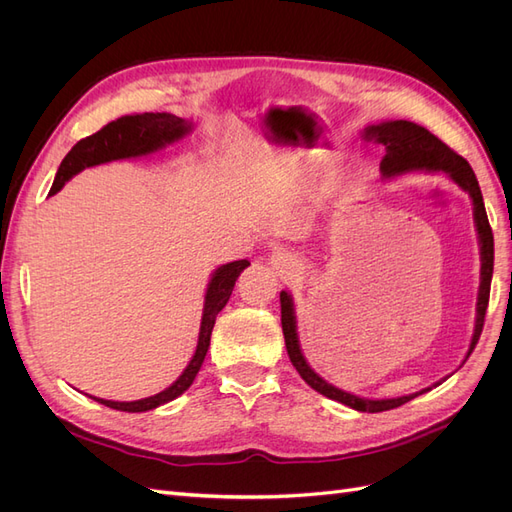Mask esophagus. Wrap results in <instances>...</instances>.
<instances>
[{
  "label": "esophagus",
  "mask_w": 512,
  "mask_h": 512,
  "mask_svg": "<svg viewBox=\"0 0 512 512\" xmlns=\"http://www.w3.org/2000/svg\"><path fill=\"white\" fill-rule=\"evenodd\" d=\"M271 265H273V269H277V273L280 275H292L299 271V262L294 260L290 254H275L271 258Z\"/></svg>",
  "instance_id": "obj_1"
}]
</instances>
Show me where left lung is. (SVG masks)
<instances>
[{
  "label": "left lung",
  "mask_w": 512,
  "mask_h": 512,
  "mask_svg": "<svg viewBox=\"0 0 512 512\" xmlns=\"http://www.w3.org/2000/svg\"><path fill=\"white\" fill-rule=\"evenodd\" d=\"M365 141H374L384 145L386 156L380 162V173L384 179H393L406 173H416V170H427V173H444L451 177L463 192H468L472 198L474 207V226L478 232V245H480V286H478V301H476V324H474V335L468 348L466 359L472 354V350L478 344L480 331H483L485 314L489 305V290H491V275H493V232L487 220V211L483 203V194H480L478 181L472 166L463 160L459 153H455L451 147L444 145L438 136H433L427 128L418 126L414 121L397 119V121H382L376 126H367L363 130ZM280 303H282V331L286 339V350L290 356V363L294 369L299 371L301 378L312 386L314 391L320 395L339 401V404L350 406L359 412H384L393 410L408 404L410 399L423 395L431 389L416 391L412 395L404 397H393V399H367L346 393L337 386L322 380L316 371L307 365L305 356L301 352L299 335H297V316H294V303L292 297L282 290L280 292ZM461 363V365H463ZM436 382L433 386H438Z\"/></svg>",
  "instance_id": "left-lung-1"
}]
</instances>
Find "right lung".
Instances as JSON below:
<instances>
[{
    "mask_svg": "<svg viewBox=\"0 0 512 512\" xmlns=\"http://www.w3.org/2000/svg\"><path fill=\"white\" fill-rule=\"evenodd\" d=\"M190 130H192L190 121L170 113H143V115L119 117L117 121L106 123L100 132L83 138V141H79L68 151L64 162L59 164L51 194H57L61 188H64L66 181H70L76 173H81V170L89 166H98L113 160L149 156V153L160 151L162 147L179 141V138H183ZM245 267H250V262L235 260L213 271L205 292V307H203V320H200L196 352L192 356V361L188 363V367L183 369V374L170 384L168 389L138 401H111V399H100V397H91V399H96L98 404L106 408L121 410V412H147L168 404V401H173L188 391L207 356L215 318H218V314L228 303L237 277Z\"/></svg>",
    "mask_w": 512,
    "mask_h": 512,
    "instance_id": "1",
    "label": "right lung"
}]
</instances>
